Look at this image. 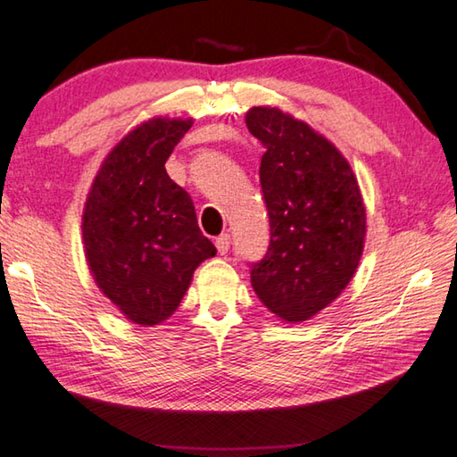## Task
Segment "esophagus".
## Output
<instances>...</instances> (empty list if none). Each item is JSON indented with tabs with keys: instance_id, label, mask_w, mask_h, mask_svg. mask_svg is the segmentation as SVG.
Masks as SVG:
<instances>
[{
	"instance_id": "34e87169",
	"label": "esophagus",
	"mask_w": 457,
	"mask_h": 457,
	"mask_svg": "<svg viewBox=\"0 0 457 457\" xmlns=\"http://www.w3.org/2000/svg\"><path fill=\"white\" fill-rule=\"evenodd\" d=\"M214 245H216V251H219L220 254L228 253V249H230V235H220V237H216Z\"/></svg>"
}]
</instances>
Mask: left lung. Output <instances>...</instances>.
Segmentation results:
<instances>
[{"mask_svg":"<svg viewBox=\"0 0 457 457\" xmlns=\"http://www.w3.org/2000/svg\"><path fill=\"white\" fill-rule=\"evenodd\" d=\"M245 120L265 146L259 176L270 227L251 285L278 319L307 321L339 297L361 261V190L341 152L309 124L269 106Z\"/></svg>","mask_w":457,"mask_h":457,"instance_id":"left-lung-1","label":"left lung"}]
</instances>
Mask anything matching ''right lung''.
Segmentation results:
<instances>
[{
	"mask_svg": "<svg viewBox=\"0 0 457 457\" xmlns=\"http://www.w3.org/2000/svg\"><path fill=\"white\" fill-rule=\"evenodd\" d=\"M190 126V118H152L136 126L102 162L84 206V249L94 281L142 327L166 321L196 267L216 254L200 233L188 192L164 168Z\"/></svg>",
	"mask_w": 457,
	"mask_h": 457,
	"instance_id": "1",
	"label": "right lung"
}]
</instances>
